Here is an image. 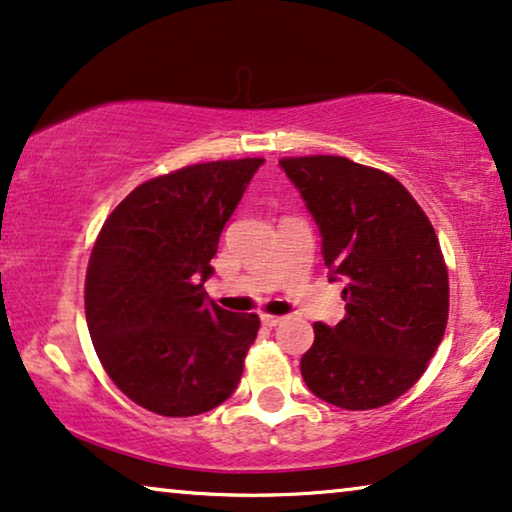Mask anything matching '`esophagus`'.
<instances>
[{
	"mask_svg": "<svg viewBox=\"0 0 512 512\" xmlns=\"http://www.w3.org/2000/svg\"><path fill=\"white\" fill-rule=\"evenodd\" d=\"M259 320H262V325H266V327H276V325H280V322H283L280 315H269V313L259 315Z\"/></svg>",
	"mask_w": 512,
	"mask_h": 512,
	"instance_id": "1",
	"label": "esophagus"
}]
</instances>
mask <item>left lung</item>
<instances>
[{"label": "left lung", "instance_id": "1", "mask_svg": "<svg viewBox=\"0 0 512 512\" xmlns=\"http://www.w3.org/2000/svg\"><path fill=\"white\" fill-rule=\"evenodd\" d=\"M278 164L320 229L329 280H345V318L313 325L304 383L345 410L385 406L417 383L448 325V269L434 227L385 171L334 155Z\"/></svg>", "mask_w": 512, "mask_h": 512}]
</instances>
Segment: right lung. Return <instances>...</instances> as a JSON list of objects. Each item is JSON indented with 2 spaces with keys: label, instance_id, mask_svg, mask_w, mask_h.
Segmentation results:
<instances>
[{
  "label": "right lung",
  "instance_id": "add662e5",
  "mask_svg": "<svg viewBox=\"0 0 512 512\" xmlns=\"http://www.w3.org/2000/svg\"><path fill=\"white\" fill-rule=\"evenodd\" d=\"M262 157L192 164L127 194L104 222L85 276L97 357L139 406L192 417L232 397L259 318L229 313L204 283L227 220Z\"/></svg>",
  "mask_w": 512,
  "mask_h": 512
}]
</instances>
